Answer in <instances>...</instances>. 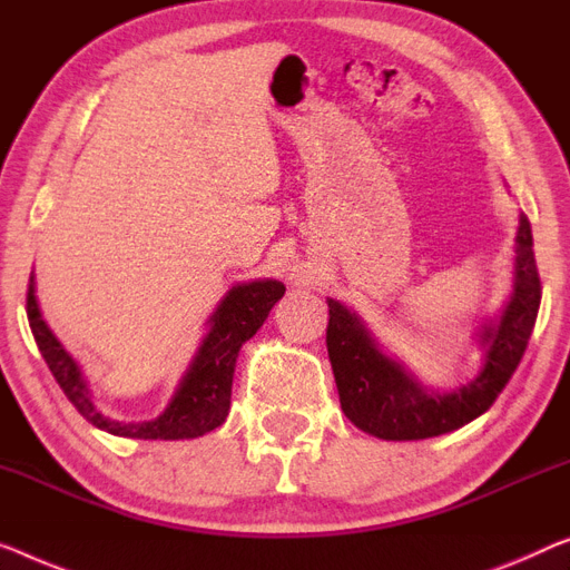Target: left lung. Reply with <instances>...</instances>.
I'll return each mask as SVG.
<instances>
[{"label": "left lung", "instance_id": "left-lung-1", "mask_svg": "<svg viewBox=\"0 0 570 570\" xmlns=\"http://www.w3.org/2000/svg\"><path fill=\"white\" fill-rule=\"evenodd\" d=\"M540 294L530 219L520 215L512 294L497 317L475 330V343L483 351L479 373L450 392L422 386L402 361L386 355L358 312L327 296V353L345 417L381 440L438 438L481 417L520 366L538 320Z\"/></svg>", "mask_w": 570, "mask_h": 570}]
</instances>
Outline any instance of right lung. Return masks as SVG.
Here are the masks:
<instances>
[{"mask_svg":"<svg viewBox=\"0 0 570 570\" xmlns=\"http://www.w3.org/2000/svg\"><path fill=\"white\" fill-rule=\"evenodd\" d=\"M284 292L286 286L276 278L235 284L209 314L207 333L189 361V368L178 381L174 396L168 399L166 410L156 420L146 422H120L99 412L81 366L42 320L36 296V274H30L28 286V320L50 373L83 420L117 438L191 440L207 435L225 422L230 412L237 353L245 340L258 333Z\"/></svg>","mask_w":570,"mask_h":570,"instance_id":"obj_1","label":"right lung"}]
</instances>
